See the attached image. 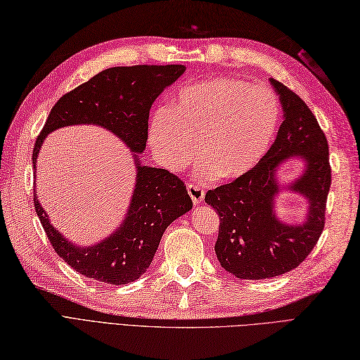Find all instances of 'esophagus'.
Masks as SVG:
<instances>
[{
	"instance_id": "esophagus-1",
	"label": "esophagus",
	"mask_w": 360,
	"mask_h": 360,
	"mask_svg": "<svg viewBox=\"0 0 360 360\" xmlns=\"http://www.w3.org/2000/svg\"><path fill=\"white\" fill-rule=\"evenodd\" d=\"M187 190H188V195H190V198H191V200H193V204H195V205L200 204V202L204 200V198H205V190L200 188L199 186H196V184H188Z\"/></svg>"
}]
</instances>
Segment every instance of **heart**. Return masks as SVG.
Instances as JSON below:
<instances>
[{"label": "heart", "instance_id": "b5f03b06", "mask_svg": "<svg viewBox=\"0 0 360 360\" xmlns=\"http://www.w3.org/2000/svg\"><path fill=\"white\" fill-rule=\"evenodd\" d=\"M280 117V101L269 88L214 77L184 86L170 110H156L149 141L155 158L170 172L186 170L199 153L204 160L198 179H237L268 153Z\"/></svg>", "mask_w": 360, "mask_h": 360}]
</instances>
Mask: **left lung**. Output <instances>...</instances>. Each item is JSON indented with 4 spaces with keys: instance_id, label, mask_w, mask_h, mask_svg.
<instances>
[{
    "instance_id": "1",
    "label": "left lung",
    "mask_w": 360,
    "mask_h": 360,
    "mask_svg": "<svg viewBox=\"0 0 360 360\" xmlns=\"http://www.w3.org/2000/svg\"><path fill=\"white\" fill-rule=\"evenodd\" d=\"M271 84L284 110L271 149L250 173L205 195V202L220 219L214 245L217 260L225 271L245 280L272 278L306 260L324 229L331 186L328 143L315 115L281 82L271 79ZM289 155L307 161V172L290 187L311 204L308 220L301 227L281 224L271 213L273 198L279 191L274 170Z\"/></svg>"
}]
</instances>
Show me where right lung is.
<instances>
[{
    "mask_svg": "<svg viewBox=\"0 0 360 360\" xmlns=\"http://www.w3.org/2000/svg\"><path fill=\"white\" fill-rule=\"evenodd\" d=\"M184 65L114 67L62 96L53 106L33 149V169L51 131L70 124H98L115 134L135 153L146 149L149 110L164 88L172 85ZM136 162V184L123 225L91 248L68 243L50 224L36 199L34 210L51 246L76 272L108 284H127L144 274L161 237L174 219L191 210L187 187L176 174Z\"/></svg>",
    "mask_w": 360,
    "mask_h": 360,
    "instance_id": "obj_1",
    "label": "right lung"
}]
</instances>
